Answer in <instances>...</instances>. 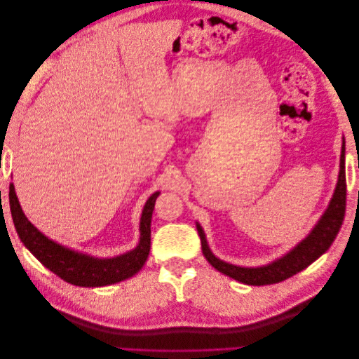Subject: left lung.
Instances as JSON below:
<instances>
[{"mask_svg": "<svg viewBox=\"0 0 359 359\" xmlns=\"http://www.w3.org/2000/svg\"><path fill=\"white\" fill-rule=\"evenodd\" d=\"M346 211V169H344V139L341 145L340 156V172L339 180L335 184V190L332 198L323 211L318 223L314 224L309 235L301 240L295 247L290 248L286 255L273 260L266 265L260 266H240L235 264L224 262L217 257L206 241L205 232L202 226L196 223L198 232L202 243V253L206 260L222 274L229 276L233 280L241 281L250 286H264L280 283L292 276H295L299 271L306 269L314 260L319 259L334 243L337 233H339Z\"/></svg>", "mask_w": 359, "mask_h": 359, "instance_id": "8db88e82", "label": "left lung"}]
</instances>
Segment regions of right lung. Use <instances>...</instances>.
Returning a JSON list of instances; mask_svg holds the SVG:
<instances>
[{
  "instance_id": "1",
  "label": "right lung",
  "mask_w": 359,
  "mask_h": 359,
  "mask_svg": "<svg viewBox=\"0 0 359 359\" xmlns=\"http://www.w3.org/2000/svg\"><path fill=\"white\" fill-rule=\"evenodd\" d=\"M8 190L10 211L20 241L43 265L67 283L81 287L109 286L133 277L145 265L151 248V219L160 191L151 194L144 205L137 245L114 257H97L62 245L40 232L20 208L13 184H10Z\"/></svg>"
}]
</instances>
